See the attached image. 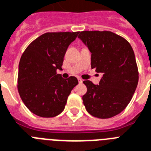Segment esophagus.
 I'll return each mask as SVG.
<instances>
[{"label": "esophagus", "instance_id": "esophagus-1", "mask_svg": "<svg viewBox=\"0 0 151 151\" xmlns=\"http://www.w3.org/2000/svg\"><path fill=\"white\" fill-rule=\"evenodd\" d=\"M78 80H79V83H83V80L81 79V78H78Z\"/></svg>", "mask_w": 151, "mask_h": 151}]
</instances>
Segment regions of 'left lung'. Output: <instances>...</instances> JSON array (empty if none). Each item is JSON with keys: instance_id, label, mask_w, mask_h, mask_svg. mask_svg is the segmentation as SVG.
Masks as SVG:
<instances>
[{"instance_id": "8db88e82", "label": "left lung", "mask_w": 151, "mask_h": 151, "mask_svg": "<svg viewBox=\"0 0 151 151\" xmlns=\"http://www.w3.org/2000/svg\"><path fill=\"white\" fill-rule=\"evenodd\" d=\"M78 37L91 52V68L103 74L99 85L83 81L87 87L83 104L99 119L115 116L127 107L138 84L134 51L126 40L110 31H83Z\"/></svg>"}]
</instances>
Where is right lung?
I'll return each mask as SVG.
<instances>
[{
	"instance_id": "1",
	"label": "right lung",
	"mask_w": 151,
	"mask_h": 151,
	"mask_svg": "<svg viewBox=\"0 0 151 151\" xmlns=\"http://www.w3.org/2000/svg\"><path fill=\"white\" fill-rule=\"evenodd\" d=\"M79 32H46L28 46L21 57L18 90L30 111L52 118L63 111L71 91L79 83L75 76L63 79L64 56Z\"/></svg>"
}]
</instances>
